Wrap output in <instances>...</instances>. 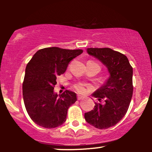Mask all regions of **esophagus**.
<instances>
[{
	"label": "esophagus",
	"mask_w": 152,
	"mask_h": 152,
	"mask_svg": "<svg viewBox=\"0 0 152 152\" xmlns=\"http://www.w3.org/2000/svg\"><path fill=\"white\" fill-rule=\"evenodd\" d=\"M77 99H78V100H81V99H84V97H83V96H82L78 95V96H77Z\"/></svg>",
	"instance_id": "1"
}]
</instances>
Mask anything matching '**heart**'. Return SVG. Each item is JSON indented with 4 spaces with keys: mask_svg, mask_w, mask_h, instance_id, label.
I'll list each match as a JSON object with an SVG mask.
<instances>
[{
    "mask_svg": "<svg viewBox=\"0 0 152 152\" xmlns=\"http://www.w3.org/2000/svg\"><path fill=\"white\" fill-rule=\"evenodd\" d=\"M74 88L79 93H85L86 92V88L82 84H76L74 86Z\"/></svg>",
    "mask_w": 152,
    "mask_h": 152,
    "instance_id": "heart-1",
    "label": "heart"
}]
</instances>
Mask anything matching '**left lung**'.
<instances>
[{
  "instance_id": "1",
  "label": "left lung",
  "mask_w": 152,
  "mask_h": 152,
  "mask_svg": "<svg viewBox=\"0 0 152 152\" xmlns=\"http://www.w3.org/2000/svg\"><path fill=\"white\" fill-rule=\"evenodd\" d=\"M87 53L107 67L109 78L92 94L99 102L85 113L89 124L105 129L118 123L126 114L133 94V68L125 55L109 48H88Z\"/></svg>"
}]
</instances>
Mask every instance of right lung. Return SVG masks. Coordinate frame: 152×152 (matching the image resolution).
Segmentation results:
<instances>
[{"mask_svg": "<svg viewBox=\"0 0 152 152\" xmlns=\"http://www.w3.org/2000/svg\"><path fill=\"white\" fill-rule=\"evenodd\" d=\"M83 50L50 47L38 50L28 63L23 83L26 111L38 126L53 129L66 120L69 108L77 100L76 94L66 90L54 93L56 76L65 72L69 62Z\"/></svg>", "mask_w": 152, "mask_h": 152, "instance_id": "right-lung-1", "label": "right lung"}]
</instances>
